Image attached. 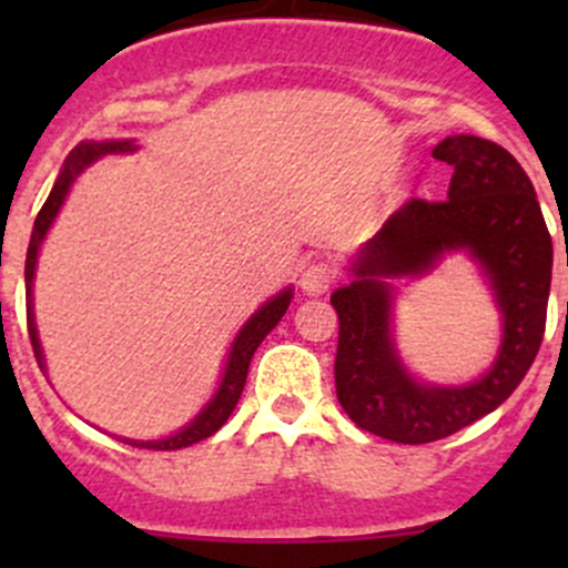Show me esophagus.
I'll return each instance as SVG.
<instances>
[{"label":"esophagus","instance_id":"esophagus-1","mask_svg":"<svg viewBox=\"0 0 568 568\" xmlns=\"http://www.w3.org/2000/svg\"><path fill=\"white\" fill-rule=\"evenodd\" d=\"M335 277H337L335 263L318 257V261L307 263L305 272H302L300 285H302V291H305V294L318 296V294H324V291H329V285L335 283Z\"/></svg>","mask_w":568,"mask_h":568}]
</instances>
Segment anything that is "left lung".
Here are the masks:
<instances>
[{"label": "left lung", "instance_id": "1", "mask_svg": "<svg viewBox=\"0 0 568 568\" xmlns=\"http://www.w3.org/2000/svg\"><path fill=\"white\" fill-rule=\"evenodd\" d=\"M432 156L454 168L448 197L406 200L359 252L352 283L329 300L341 321L337 400L359 428L404 445L450 437L517 390L541 346L552 280V239L517 159L473 134L445 136ZM454 248H467L490 277L504 343L473 386H423L394 352L386 280L419 276Z\"/></svg>", "mask_w": 568, "mask_h": 568}]
</instances>
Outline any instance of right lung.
Returning <instances> with one entry per match:
<instances>
[{"label":"right lung","instance_id":"right-lung-1","mask_svg":"<svg viewBox=\"0 0 568 568\" xmlns=\"http://www.w3.org/2000/svg\"><path fill=\"white\" fill-rule=\"evenodd\" d=\"M136 151V145L131 140H112V142H82L71 151V156L65 159L62 164V173L51 186L49 197H45L43 209L38 211V220L36 227H32V239H30V250H27V266H24V283H27V329H30V341L32 348H36V357L38 365L45 371L43 363V348H40L38 341V329H36V313H32V280H36V263H38V250L43 244L45 233H49L51 222L54 216L60 214V205L65 203L68 192H71V183L77 181V175L82 173L84 168L95 162V159L106 156V153H129ZM291 300V288L280 291L277 296L266 302L257 313H252V318L247 324L242 326V332L236 335L233 341L231 354H227V363H225V374H222L220 382V390L214 393V398L205 404V409L194 417L189 426H183L181 432L173 434V437H164V439H151V443H140V439H123V443L136 445V448H148V450H178V448H189V445L200 443V439L211 437V434L220 432L225 426V420L231 417V412L236 409L239 398H242L244 390V382H247V371H250V359L255 354V348L261 346L263 337L277 326V321L285 316L288 311Z\"/></svg>","mask_w":568,"mask_h":568}]
</instances>
